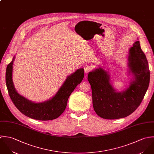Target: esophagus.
<instances>
[{"label": "esophagus", "mask_w": 154, "mask_h": 154, "mask_svg": "<svg viewBox=\"0 0 154 154\" xmlns=\"http://www.w3.org/2000/svg\"><path fill=\"white\" fill-rule=\"evenodd\" d=\"M91 70H92V68L90 66H87L85 68V72L86 74L89 73Z\"/></svg>", "instance_id": "34e87169"}]
</instances>
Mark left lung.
Returning <instances> with one entry per match:
<instances>
[{
    "label": "left lung",
    "mask_w": 154,
    "mask_h": 154,
    "mask_svg": "<svg viewBox=\"0 0 154 154\" xmlns=\"http://www.w3.org/2000/svg\"><path fill=\"white\" fill-rule=\"evenodd\" d=\"M129 86L118 92L110 82L109 72L102 66L89 72L88 80L92 92L93 106L97 116L108 120L127 117L140 105L149 85L150 71L139 41L129 49L127 57Z\"/></svg>",
    "instance_id": "obj_1"
}]
</instances>
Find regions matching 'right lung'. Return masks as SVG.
Masks as SVG:
<instances>
[{
	"instance_id": "1",
	"label": "right lung",
	"mask_w": 154,
	"mask_h": 154,
	"mask_svg": "<svg viewBox=\"0 0 154 154\" xmlns=\"http://www.w3.org/2000/svg\"><path fill=\"white\" fill-rule=\"evenodd\" d=\"M15 56L8 65L6 71V84L9 96L17 109L26 116L40 121L57 119L65 111L68 99L84 77L85 71L79 68L67 76L56 94L46 101L35 102L21 95L15 88L12 80L13 63Z\"/></svg>"
}]
</instances>
